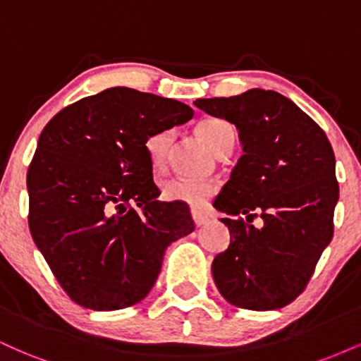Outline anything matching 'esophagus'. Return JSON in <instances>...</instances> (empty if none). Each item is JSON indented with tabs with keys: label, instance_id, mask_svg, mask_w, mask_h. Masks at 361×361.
<instances>
[{
	"label": "esophagus",
	"instance_id": "esophagus-1",
	"mask_svg": "<svg viewBox=\"0 0 361 361\" xmlns=\"http://www.w3.org/2000/svg\"><path fill=\"white\" fill-rule=\"evenodd\" d=\"M192 219H193L195 226H197V227L204 226V224H205L207 221H209V219H207L205 215L202 214V212H198V210H192Z\"/></svg>",
	"mask_w": 361,
	"mask_h": 361
}]
</instances>
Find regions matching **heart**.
I'll use <instances>...</instances> for the list:
<instances>
[{"label":"heart","instance_id":"1","mask_svg":"<svg viewBox=\"0 0 361 361\" xmlns=\"http://www.w3.org/2000/svg\"><path fill=\"white\" fill-rule=\"evenodd\" d=\"M197 135L217 154L231 137H234V128L221 118L202 120L195 128ZM173 134L169 130L156 132L149 135L144 144L149 166L154 173H163L168 164V152L171 147ZM217 183L212 180H193V178L173 176L161 183V197L168 202H181L190 207H204L217 193Z\"/></svg>","mask_w":361,"mask_h":361}]
</instances>
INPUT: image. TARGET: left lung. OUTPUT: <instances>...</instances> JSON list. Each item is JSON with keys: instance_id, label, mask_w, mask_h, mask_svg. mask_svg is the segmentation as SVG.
I'll list each match as a JSON object with an SVG mask.
<instances>
[{"instance_id": "8db88e82", "label": "left lung", "mask_w": 361, "mask_h": 361, "mask_svg": "<svg viewBox=\"0 0 361 361\" xmlns=\"http://www.w3.org/2000/svg\"><path fill=\"white\" fill-rule=\"evenodd\" d=\"M200 110L239 130L244 154L214 207L229 217L231 244L215 256L219 292L239 309L273 310L307 287L333 239L336 161L324 130L271 90L202 98ZM260 217V226L250 222Z\"/></svg>"}]
</instances>
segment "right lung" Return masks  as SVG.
Wrapping results in <instances>:
<instances>
[{
  "label": "right lung",
  "mask_w": 361,
  "mask_h": 361,
  "mask_svg": "<svg viewBox=\"0 0 361 361\" xmlns=\"http://www.w3.org/2000/svg\"><path fill=\"white\" fill-rule=\"evenodd\" d=\"M171 98L109 88L44 127L27 173L28 227L57 283L78 305L117 310L147 295L166 247L195 229L181 202H159L149 135L188 122Z\"/></svg>",
  "instance_id": "right-lung-1"
}]
</instances>
